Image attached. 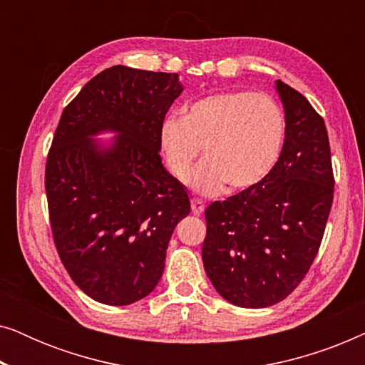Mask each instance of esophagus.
I'll return each mask as SVG.
<instances>
[{"label":"esophagus","instance_id":"obj_1","mask_svg":"<svg viewBox=\"0 0 365 365\" xmlns=\"http://www.w3.org/2000/svg\"><path fill=\"white\" fill-rule=\"evenodd\" d=\"M191 207H192V212L196 214V216H201V214L204 212V202L201 201V199H192Z\"/></svg>","mask_w":365,"mask_h":365}]
</instances>
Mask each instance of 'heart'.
Here are the masks:
<instances>
[{
	"mask_svg": "<svg viewBox=\"0 0 365 365\" xmlns=\"http://www.w3.org/2000/svg\"><path fill=\"white\" fill-rule=\"evenodd\" d=\"M286 119L267 94L227 91L192 103L182 118L169 116L159 129V148L169 171L187 176L204 149L206 158L187 184L202 196H216L229 184L241 191L261 182L281 154Z\"/></svg>",
	"mask_w": 365,
	"mask_h": 365,
	"instance_id": "1",
	"label": "heart"
}]
</instances>
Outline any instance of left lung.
I'll use <instances>...</instances> for the list:
<instances>
[{
    "label": "left lung",
    "mask_w": 365,
    "mask_h": 365,
    "mask_svg": "<svg viewBox=\"0 0 365 365\" xmlns=\"http://www.w3.org/2000/svg\"><path fill=\"white\" fill-rule=\"evenodd\" d=\"M286 134L272 171L206 209L202 262L219 296L261 309L299 286L321 246L334 197L327 129L311 103L276 81Z\"/></svg>",
    "instance_id": "obj_1"
}]
</instances>
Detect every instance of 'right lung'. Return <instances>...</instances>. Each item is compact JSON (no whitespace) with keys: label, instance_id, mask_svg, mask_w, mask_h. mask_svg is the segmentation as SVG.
Instances as JSON below:
<instances>
[{"label":"right lung","instance_id":"obj_1","mask_svg":"<svg viewBox=\"0 0 365 365\" xmlns=\"http://www.w3.org/2000/svg\"><path fill=\"white\" fill-rule=\"evenodd\" d=\"M182 91L176 73L118 64L59 119L44 179L51 231L63 266L94 301L128 306L149 296L191 211L186 187L159 156V129ZM104 132L115 138L96 139Z\"/></svg>","mask_w":365,"mask_h":365}]
</instances>
